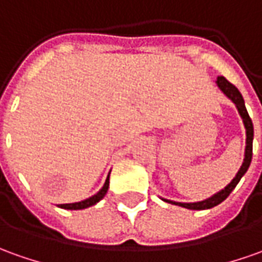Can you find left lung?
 Here are the masks:
<instances>
[{"instance_id": "obj_1", "label": "left lung", "mask_w": 262, "mask_h": 262, "mask_svg": "<svg viewBox=\"0 0 262 262\" xmlns=\"http://www.w3.org/2000/svg\"><path fill=\"white\" fill-rule=\"evenodd\" d=\"M215 83H216V86L220 87L221 92L225 94L229 100H232V103H234L236 106V108H238L239 116L243 119L244 127H245V135H247V139H245V154H244V161L239 170L236 172L235 178H234L224 189H221L220 192L213 193L212 196H209V198L204 199V201H199V202H175V201H170V199L162 198V201H165V202H169V204H173V205L178 206H182V208H186V209L201 211V209H209V208L220 205L221 202L228 198L229 193L234 191V188L238 185V182L241 181V178L245 175V172L250 168L251 159H252L254 126H252V120H251L250 115H248V112H247V107H245V101H244L243 94L239 93V90H238L234 84H231L228 80L225 79V77H222V76H220Z\"/></svg>"}]
</instances>
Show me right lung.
Returning a JSON list of instances; mask_svg holds the SVG:
<instances>
[{
  "label": "right lung",
  "mask_w": 262,
  "mask_h": 262,
  "mask_svg": "<svg viewBox=\"0 0 262 262\" xmlns=\"http://www.w3.org/2000/svg\"><path fill=\"white\" fill-rule=\"evenodd\" d=\"M108 178H110V173H108L107 178H106V182H104V185H103V188H101L100 191L97 192L96 195H93V196L84 199V201H80V202H73V204H60L58 206H60V208H63V209H74V211H76V209H86V208H89V206L96 205V204L104 198V195L107 193Z\"/></svg>",
  "instance_id": "obj_1"
}]
</instances>
